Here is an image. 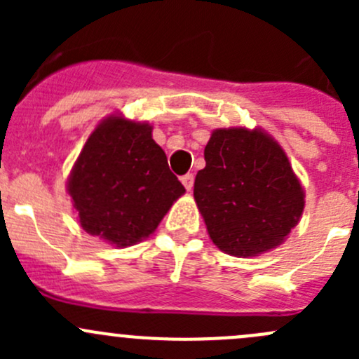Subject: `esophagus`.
<instances>
[{"mask_svg":"<svg viewBox=\"0 0 359 359\" xmlns=\"http://www.w3.org/2000/svg\"><path fill=\"white\" fill-rule=\"evenodd\" d=\"M180 180H182L184 187H186L187 191L193 189V184H194V175H193V173H186V175H184Z\"/></svg>","mask_w":359,"mask_h":359,"instance_id":"esophagus-1","label":"esophagus"}]
</instances>
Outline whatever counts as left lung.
Listing matches in <instances>:
<instances>
[{
	"label": "left lung",
	"mask_w": 359,
	"mask_h": 359,
	"mask_svg": "<svg viewBox=\"0 0 359 359\" xmlns=\"http://www.w3.org/2000/svg\"><path fill=\"white\" fill-rule=\"evenodd\" d=\"M194 200L210 240L234 257H255L283 243L304 212L302 184L280 144L260 128H217Z\"/></svg>",
	"instance_id": "8db88e82"
}]
</instances>
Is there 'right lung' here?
Wrapping results in <instances>:
<instances>
[{
  "label": "right lung",
  "mask_w": 359,
  "mask_h": 359,
  "mask_svg": "<svg viewBox=\"0 0 359 359\" xmlns=\"http://www.w3.org/2000/svg\"><path fill=\"white\" fill-rule=\"evenodd\" d=\"M67 193L83 229L121 248L149 238L186 189L153 140V126L111 114L83 146Z\"/></svg>",
  "instance_id": "right-lung-1"
}]
</instances>
